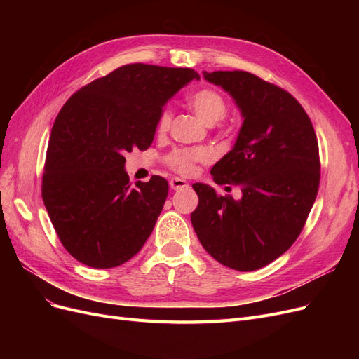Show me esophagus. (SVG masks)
<instances>
[{
	"mask_svg": "<svg viewBox=\"0 0 359 359\" xmlns=\"http://www.w3.org/2000/svg\"><path fill=\"white\" fill-rule=\"evenodd\" d=\"M169 186H170L172 190H181V189L189 187V184L184 181V180H181V178H172L169 181Z\"/></svg>",
	"mask_w": 359,
	"mask_h": 359,
	"instance_id": "esophagus-1",
	"label": "esophagus"
}]
</instances>
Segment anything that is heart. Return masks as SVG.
Segmentation results:
<instances>
[{
    "mask_svg": "<svg viewBox=\"0 0 359 359\" xmlns=\"http://www.w3.org/2000/svg\"><path fill=\"white\" fill-rule=\"evenodd\" d=\"M187 103L196 115L208 126L222 121L227 114V102L224 95L211 86H203L193 91L187 97ZM172 124L170 109H163L157 118V133L166 135ZM211 160V153L203 147L196 148H175L163 157V163L173 172L181 175H190L198 163H208Z\"/></svg>",
    "mask_w": 359,
    "mask_h": 359,
    "instance_id": "heart-1",
    "label": "heart"
}]
</instances>
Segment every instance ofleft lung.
Segmentation results:
<instances>
[{
    "mask_svg": "<svg viewBox=\"0 0 359 359\" xmlns=\"http://www.w3.org/2000/svg\"><path fill=\"white\" fill-rule=\"evenodd\" d=\"M203 76L244 116L235 147L211 169L219 186H240L243 198L193 184L199 203L191 224L222 265L255 271L287 252L307 222L320 181L318 137L304 107L278 85L243 70Z\"/></svg>",
    "mask_w": 359,
    "mask_h": 359,
    "instance_id": "1",
    "label": "left lung"
}]
</instances>
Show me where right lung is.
<instances>
[{
	"mask_svg": "<svg viewBox=\"0 0 359 359\" xmlns=\"http://www.w3.org/2000/svg\"><path fill=\"white\" fill-rule=\"evenodd\" d=\"M193 69L126 64L82 86L53 123L41 198L64 248L91 268H114L144 247L168 198V181H128L126 153L153 144L163 106Z\"/></svg>",
	"mask_w": 359,
	"mask_h": 359,
	"instance_id": "add662e5",
	"label": "right lung"
}]
</instances>
